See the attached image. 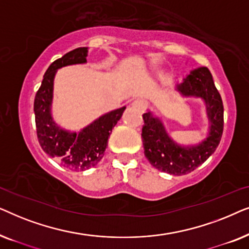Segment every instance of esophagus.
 Segmentation results:
<instances>
[{
  "label": "esophagus",
  "mask_w": 249,
  "mask_h": 249,
  "mask_svg": "<svg viewBox=\"0 0 249 249\" xmlns=\"http://www.w3.org/2000/svg\"><path fill=\"white\" fill-rule=\"evenodd\" d=\"M131 105H132V107H135L136 110H138V111H144V110H146V107H147V103L142 100H135L134 102H132Z\"/></svg>",
  "instance_id": "esophagus-1"
}]
</instances>
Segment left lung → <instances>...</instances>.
Listing matches in <instances>:
<instances>
[{
	"label": "left lung",
	"mask_w": 249,
	"mask_h": 249,
	"mask_svg": "<svg viewBox=\"0 0 249 249\" xmlns=\"http://www.w3.org/2000/svg\"><path fill=\"white\" fill-rule=\"evenodd\" d=\"M177 89L185 96L204 98L211 121L209 137L197 146L182 147L166 135L162 122L147 112L142 114V138L145 156L154 168L173 176H182L203 164L219 146L223 132V104L206 67L192 71Z\"/></svg>",
	"instance_id": "1"
}]
</instances>
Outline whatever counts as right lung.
Returning a JSON list of instances; mask_svg holds the SVG:
<instances>
[{"mask_svg":"<svg viewBox=\"0 0 249 249\" xmlns=\"http://www.w3.org/2000/svg\"><path fill=\"white\" fill-rule=\"evenodd\" d=\"M87 47H78L54 61L44 74L42 85L34 101L36 132L43 151L60 161L64 168L84 171L93 168L103 158L112 129L120 120L125 107L102 115L80 132L61 129L51 115L53 97V79L59 68L70 64L85 63Z\"/></svg>","mask_w":249,"mask_h":249,"instance_id":"right-lung-1","label":"right lung"}]
</instances>
